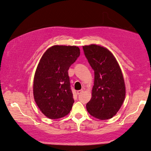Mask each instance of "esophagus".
Wrapping results in <instances>:
<instances>
[{"label": "esophagus", "mask_w": 151, "mask_h": 151, "mask_svg": "<svg viewBox=\"0 0 151 151\" xmlns=\"http://www.w3.org/2000/svg\"><path fill=\"white\" fill-rule=\"evenodd\" d=\"M83 89H81V90H78V91H77V94H80V93H81L82 92H83Z\"/></svg>", "instance_id": "esophagus-1"}]
</instances>
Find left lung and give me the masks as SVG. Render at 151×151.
<instances>
[{
    "mask_svg": "<svg viewBox=\"0 0 151 151\" xmlns=\"http://www.w3.org/2000/svg\"><path fill=\"white\" fill-rule=\"evenodd\" d=\"M83 48L94 71V85L91 99L86 105L87 110L91 116L101 120L112 118L121 108L126 96L120 66L106 48L91 44L84 46Z\"/></svg>",
    "mask_w": 151,
    "mask_h": 151,
    "instance_id": "obj_1",
    "label": "left lung"
}]
</instances>
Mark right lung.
Segmentation results:
<instances>
[{
  "instance_id": "right-lung-1",
  "label": "right lung",
  "mask_w": 151,
  "mask_h": 151,
  "mask_svg": "<svg viewBox=\"0 0 151 151\" xmlns=\"http://www.w3.org/2000/svg\"><path fill=\"white\" fill-rule=\"evenodd\" d=\"M76 46H53L41 58L35 71L33 95L48 118L60 119L70 112L74 103L68 70L80 56Z\"/></svg>"
}]
</instances>
